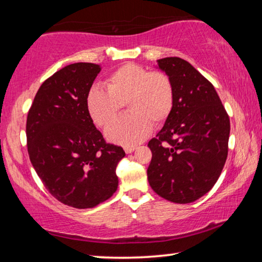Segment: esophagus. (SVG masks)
I'll list each match as a JSON object with an SVG mask.
<instances>
[{"mask_svg": "<svg viewBox=\"0 0 262 262\" xmlns=\"http://www.w3.org/2000/svg\"><path fill=\"white\" fill-rule=\"evenodd\" d=\"M123 149H125L126 154H132L136 149V147H125Z\"/></svg>", "mask_w": 262, "mask_h": 262, "instance_id": "obj_1", "label": "esophagus"}]
</instances>
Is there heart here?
<instances>
[{"label": "heart", "instance_id": "heart-1", "mask_svg": "<svg viewBox=\"0 0 262 262\" xmlns=\"http://www.w3.org/2000/svg\"><path fill=\"white\" fill-rule=\"evenodd\" d=\"M106 88L92 86L86 95V108L97 126L106 127L127 104L129 114L119 118L105 132L106 139L123 147L141 143L154 126H162L173 108L174 88L162 72H150L127 63L110 75Z\"/></svg>", "mask_w": 262, "mask_h": 262}]
</instances>
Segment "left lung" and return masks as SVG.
Masks as SVG:
<instances>
[{
  "label": "left lung",
  "mask_w": 262,
  "mask_h": 262,
  "mask_svg": "<svg viewBox=\"0 0 262 262\" xmlns=\"http://www.w3.org/2000/svg\"><path fill=\"white\" fill-rule=\"evenodd\" d=\"M174 88L172 112L149 141L148 180L159 196L190 203L207 194L228 157L229 115L212 84L180 57L157 60Z\"/></svg>",
  "instance_id": "left-lung-1"
}]
</instances>
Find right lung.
Here are the masks:
<instances>
[{
	"instance_id": "right-lung-1",
	"label": "right lung",
	"mask_w": 262,
	"mask_h": 262,
	"mask_svg": "<svg viewBox=\"0 0 262 262\" xmlns=\"http://www.w3.org/2000/svg\"><path fill=\"white\" fill-rule=\"evenodd\" d=\"M101 67L89 62L66 66L39 88L26 121L31 163L53 196L84 209L114 194L115 168L126 156L107 144L86 108V95Z\"/></svg>"
}]
</instances>
